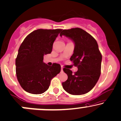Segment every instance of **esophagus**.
<instances>
[{
    "label": "esophagus",
    "mask_w": 121,
    "mask_h": 121,
    "mask_svg": "<svg viewBox=\"0 0 121 121\" xmlns=\"http://www.w3.org/2000/svg\"><path fill=\"white\" fill-rule=\"evenodd\" d=\"M61 72H63V68L61 67Z\"/></svg>",
    "instance_id": "1"
}]
</instances>
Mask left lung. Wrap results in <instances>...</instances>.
Segmentation results:
<instances>
[{
    "mask_svg": "<svg viewBox=\"0 0 121 121\" xmlns=\"http://www.w3.org/2000/svg\"><path fill=\"white\" fill-rule=\"evenodd\" d=\"M73 41L75 48L70 58L78 70L64 68L68 79L62 83L63 89L73 95L86 94L94 87L101 74L102 55L97 41L88 33L79 28L63 30L60 34Z\"/></svg>",
    "mask_w": 121,
    "mask_h": 121,
    "instance_id": "1",
    "label": "left lung"
}]
</instances>
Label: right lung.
Segmentation results:
<instances>
[{"label": "right lung", "instance_id": "1", "mask_svg": "<svg viewBox=\"0 0 121 121\" xmlns=\"http://www.w3.org/2000/svg\"><path fill=\"white\" fill-rule=\"evenodd\" d=\"M62 29L35 30L24 39L16 59V72L24 90L32 94L46 91L51 80L60 72V65L52 66L43 62L44 55L50 54L54 42Z\"/></svg>", "mask_w": 121, "mask_h": 121}]
</instances>
